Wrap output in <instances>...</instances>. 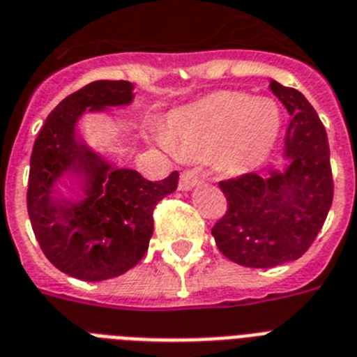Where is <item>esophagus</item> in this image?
I'll use <instances>...</instances> for the list:
<instances>
[{"mask_svg":"<svg viewBox=\"0 0 357 357\" xmlns=\"http://www.w3.org/2000/svg\"><path fill=\"white\" fill-rule=\"evenodd\" d=\"M198 181H200V174H198V170H190V168H187V170H183V172L179 174V189L181 190L192 189Z\"/></svg>","mask_w":357,"mask_h":357,"instance_id":"esophagus-1","label":"esophagus"}]
</instances>
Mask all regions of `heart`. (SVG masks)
<instances>
[{
    "label": "heart",
    "instance_id": "heart-1",
    "mask_svg": "<svg viewBox=\"0 0 357 357\" xmlns=\"http://www.w3.org/2000/svg\"><path fill=\"white\" fill-rule=\"evenodd\" d=\"M280 129V111L268 100L226 92L179 111L157 139L190 157L218 155L234 167L254 165L271 150Z\"/></svg>",
    "mask_w": 357,
    "mask_h": 357
}]
</instances>
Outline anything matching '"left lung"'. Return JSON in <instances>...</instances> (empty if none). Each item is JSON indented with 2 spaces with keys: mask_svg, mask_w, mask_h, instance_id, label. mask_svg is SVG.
Here are the masks:
<instances>
[{
  "mask_svg": "<svg viewBox=\"0 0 357 357\" xmlns=\"http://www.w3.org/2000/svg\"><path fill=\"white\" fill-rule=\"evenodd\" d=\"M271 91L291 114L285 133V168L268 178L246 172L218 181L228 200L213 226L218 250L250 268H271L310 250L333 200L326 129L302 92L276 81Z\"/></svg>",
  "mask_w": 357,
  "mask_h": 357,
  "instance_id": "left-lung-1",
  "label": "left lung"
}]
</instances>
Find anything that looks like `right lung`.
<instances>
[{
  "label": "right lung",
  "instance_id": "add662e5",
  "mask_svg": "<svg viewBox=\"0 0 357 357\" xmlns=\"http://www.w3.org/2000/svg\"><path fill=\"white\" fill-rule=\"evenodd\" d=\"M129 81H92L53 109L31 151L27 213L52 265L83 282H102L133 268L153 234V209L178 187L174 170L148 181L119 168L81 142L85 111L126 105Z\"/></svg>",
  "mask_w": 357,
  "mask_h": 357
}]
</instances>
